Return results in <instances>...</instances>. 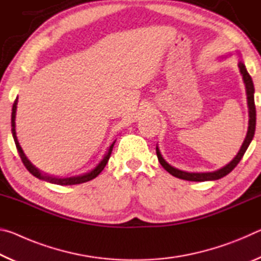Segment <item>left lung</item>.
<instances>
[{
    "instance_id": "obj_1",
    "label": "left lung",
    "mask_w": 261,
    "mask_h": 261,
    "mask_svg": "<svg viewBox=\"0 0 261 261\" xmlns=\"http://www.w3.org/2000/svg\"><path fill=\"white\" fill-rule=\"evenodd\" d=\"M227 57V56H226ZM223 60V57H222ZM238 68H240V72L243 77V82H244L245 85V92H246V99H247V109H249V126H247V132L245 136V139L243 141L242 146L240 151L236 154V156L232 159V160L228 163V165L223 166L218 170L214 171H206V173H189V171H184L177 169V168L173 167L169 165L165 159H163L162 154L160 152V148H159L156 144V155L159 159V162L160 165L165 168V169L169 173L170 175L175 176V177L185 179V180H192V182H205V180H216L224 177V176L228 175L230 171L235 168L238 162L241 161V159L244 155L246 152L247 147L252 141L254 137V131H255V106H254V86L252 78L247 72L245 68V64L243 63V61L240 60L238 62Z\"/></svg>"
}]
</instances>
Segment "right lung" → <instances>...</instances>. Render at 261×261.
<instances>
[{
  "mask_svg": "<svg viewBox=\"0 0 261 261\" xmlns=\"http://www.w3.org/2000/svg\"><path fill=\"white\" fill-rule=\"evenodd\" d=\"M17 105H18V96H17L14 105H12V113H11V134L12 137H14V140H15V144H16V147L18 149V153H19V156L21 159V161H23L24 166L26 167V169H28L31 174L35 177L39 178V179H42V180H46V182H49L51 184H57V185H74V184H82V183H85L88 182V180L95 178L96 176H98L101 171L103 170V168L107 165V162L110 158V154H112L113 151V147L115 143H116V140H114L112 144H110V146L107 148V151L103 154V156L101 160L99 161V163H96V166L93 168V169L86 171V173L81 174V175H74V176H69V177H57V176H51V175H48L46 173H43L41 171L39 168L35 167L32 162H31L28 156L25 155V153L23 151V148L19 145V141L18 138H17V134H16V112H17Z\"/></svg>",
  "mask_w": 261,
  "mask_h": 261,
  "instance_id": "obj_1",
  "label": "right lung"
}]
</instances>
